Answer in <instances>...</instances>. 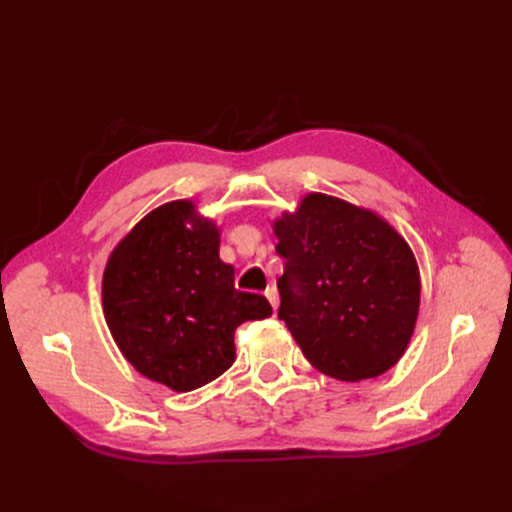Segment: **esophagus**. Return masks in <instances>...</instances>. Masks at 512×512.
Instances as JSON below:
<instances>
[{
	"label": "esophagus",
	"instance_id": "1",
	"mask_svg": "<svg viewBox=\"0 0 512 512\" xmlns=\"http://www.w3.org/2000/svg\"><path fill=\"white\" fill-rule=\"evenodd\" d=\"M265 297L269 299V303L273 305V309H277V305H280V292H277L275 286H269V288L265 290Z\"/></svg>",
	"mask_w": 512,
	"mask_h": 512
}]
</instances>
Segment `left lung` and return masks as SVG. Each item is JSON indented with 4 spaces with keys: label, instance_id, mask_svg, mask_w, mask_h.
Instances as JSON below:
<instances>
[{
    "label": "left lung",
    "instance_id": "1",
    "mask_svg": "<svg viewBox=\"0 0 512 512\" xmlns=\"http://www.w3.org/2000/svg\"><path fill=\"white\" fill-rule=\"evenodd\" d=\"M286 258L280 320L305 359L342 382L378 378L406 354L421 307L412 247L380 213L322 192L271 222Z\"/></svg>",
    "mask_w": 512,
    "mask_h": 512
}]
</instances>
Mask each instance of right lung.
<instances>
[{
  "label": "right lung",
  "mask_w": 512,
  "mask_h": 512,
  "mask_svg": "<svg viewBox=\"0 0 512 512\" xmlns=\"http://www.w3.org/2000/svg\"><path fill=\"white\" fill-rule=\"evenodd\" d=\"M222 230L194 200H170L113 247L102 312L117 348L145 378L188 393L235 363V331L273 314L262 294L235 288L220 258Z\"/></svg>",
  "instance_id": "1"
}]
</instances>
